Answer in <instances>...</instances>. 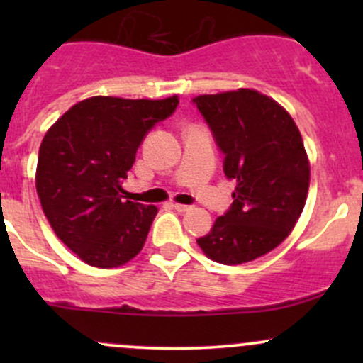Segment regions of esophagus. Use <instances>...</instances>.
Here are the masks:
<instances>
[{
  "mask_svg": "<svg viewBox=\"0 0 363 363\" xmlns=\"http://www.w3.org/2000/svg\"><path fill=\"white\" fill-rule=\"evenodd\" d=\"M174 207H175V211H177V212L191 211V207H189V205H184V203H174Z\"/></svg>",
  "mask_w": 363,
  "mask_h": 363,
  "instance_id": "34e87169",
  "label": "esophagus"
}]
</instances>
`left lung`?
Instances as JSON below:
<instances>
[{
	"label": "left lung",
	"mask_w": 363,
	"mask_h": 363,
	"mask_svg": "<svg viewBox=\"0 0 363 363\" xmlns=\"http://www.w3.org/2000/svg\"><path fill=\"white\" fill-rule=\"evenodd\" d=\"M235 179L233 203L196 244L214 262L239 265L276 250L295 228L307 200L311 167L286 108L255 89L193 98Z\"/></svg>",
	"instance_id": "obj_1"
}]
</instances>
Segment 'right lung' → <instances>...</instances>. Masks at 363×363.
<instances>
[{
  "label": "right lung",
  "mask_w": 363,
  "mask_h": 363,
  "mask_svg": "<svg viewBox=\"0 0 363 363\" xmlns=\"http://www.w3.org/2000/svg\"><path fill=\"white\" fill-rule=\"evenodd\" d=\"M179 96L79 101L47 130L36 164V193L61 242L87 265L121 267L144 247L156 205L123 200V179L138 145L174 113Z\"/></svg>",
  "instance_id": "add662e5"
}]
</instances>
